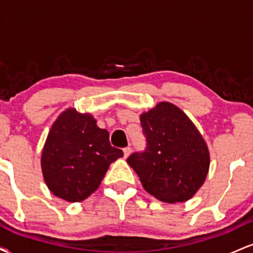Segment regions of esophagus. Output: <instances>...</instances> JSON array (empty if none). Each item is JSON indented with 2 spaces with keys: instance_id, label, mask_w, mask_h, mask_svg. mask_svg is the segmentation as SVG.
Returning a JSON list of instances; mask_svg holds the SVG:
<instances>
[{
  "instance_id": "1",
  "label": "esophagus",
  "mask_w": 253,
  "mask_h": 253,
  "mask_svg": "<svg viewBox=\"0 0 253 253\" xmlns=\"http://www.w3.org/2000/svg\"><path fill=\"white\" fill-rule=\"evenodd\" d=\"M130 152H132V149H130L129 146L125 147V149H124V156H125V158H127V157H128V156L130 155Z\"/></svg>"
}]
</instances>
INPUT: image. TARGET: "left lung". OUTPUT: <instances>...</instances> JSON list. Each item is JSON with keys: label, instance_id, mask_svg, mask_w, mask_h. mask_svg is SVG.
<instances>
[{"label": "left lung", "instance_id": "left-lung-1", "mask_svg": "<svg viewBox=\"0 0 253 253\" xmlns=\"http://www.w3.org/2000/svg\"><path fill=\"white\" fill-rule=\"evenodd\" d=\"M146 147L127 163L144 189L163 202H184L195 195L210 169V151L195 125L178 107L158 103L140 115Z\"/></svg>", "mask_w": 253, "mask_h": 253}]
</instances>
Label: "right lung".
Returning <instances> with one entry per match:
<instances>
[{"mask_svg":"<svg viewBox=\"0 0 253 253\" xmlns=\"http://www.w3.org/2000/svg\"><path fill=\"white\" fill-rule=\"evenodd\" d=\"M124 156L109 143L107 129L90 114L69 108L48 132L42 153L43 179L51 193L80 202L97 189L110 163Z\"/></svg>","mask_w":253,"mask_h":253,"instance_id":"obj_1","label":"right lung"}]
</instances>
